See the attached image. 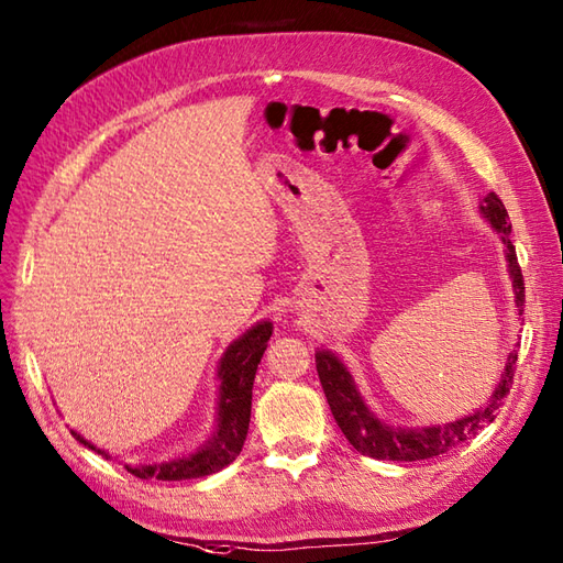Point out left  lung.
Returning a JSON list of instances; mask_svg holds the SVG:
<instances>
[{
	"label": "left lung",
	"mask_w": 563,
	"mask_h": 563,
	"mask_svg": "<svg viewBox=\"0 0 563 563\" xmlns=\"http://www.w3.org/2000/svg\"><path fill=\"white\" fill-rule=\"evenodd\" d=\"M482 218L488 220V224L500 234V242H504L506 251V261H508V273L512 278V292H516V305H518V314H522V305H525V280H522V271L518 263L516 246L508 239L510 234V222H508V212L506 206L500 202L496 194H488L482 206H479ZM317 373L319 382L324 387L327 401L331 406V413L336 418L339 428L343 430V435L349 438L351 445L361 452L367 454V457L375 460H391V462H416V460H430L438 457V454H445L460 442L470 440L472 435L479 433V430L486 423H494V418L498 413V406L504 404L508 397L510 385H512V365H516L518 355L510 353L508 363H506V373L500 375V382L496 391L492 394V399L484 406V409L474 411L464 418H457L452 423H442V426H421V428H409V426H389L377 418L373 411L367 409V404L363 401L361 391H357L355 382L349 373V367L341 363V357L331 351H317Z\"/></svg>",
	"instance_id": "8db88e82"
}]
</instances>
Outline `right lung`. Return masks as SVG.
<instances>
[{
	"mask_svg": "<svg viewBox=\"0 0 563 563\" xmlns=\"http://www.w3.org/2000/svg\"><path fill=\"white\" fill-rule=\"evenodd\" d=\"M273 324L271 321H258L251 327L244 336H239L230 349L220 357L218 377H220V399H218V428L206 445L196 452L186 454L172 462L162 464H125L130 474L137 479H157V482H184V479H200L224 470L227 464L236 460L242 452V445L249 433L251 418V389H254V377L266 345L271 341ZM81 445L97 450L89 440H84L71 430ZM101 452V450H97ZM106 454V452H101ZM109 457V454H106Z\"/></svg>",
	"mask_w": 563,
	"mask_h": 563,
	"instance_id": "obj_1",
	"label": "right lung"
}]
</instances>
